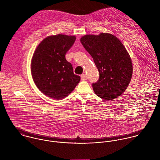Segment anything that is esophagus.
Listing matches in <instances>:
<instances>
[{"label":"esophagus","instance_id":"obj_1","mask_svg":"<svg viewBox=\"0 0 160 160\" xmlns=\"http://www.w3.org/2000/svg\"><path fill=\"white\" fill-rule=\"evenodd\" d=\"M81 79L82 81H86L87 80V76L85 74H83L81 76Z\"/></svg>","mask_w":160,"mask_h":160}]
</instances>
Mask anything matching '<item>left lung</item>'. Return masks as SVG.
<instances>
[{"mask_svg": "<svg viewBox=\"0 0 160 160\" xmlns=\"http://www.w3.org/2000/svg\"><path fill=\"white\" fill-rule=\"evenodd\" d=\"M80 41L99 71V79L92 84L95 94L106 100L120 96L128 88L133 71L126 47L114 35L107 32L87 34Z\"/></svg>", "mask_w": 160, "mask_h": 160, "instance_id": "left-lung-1", "label": "left lung"}]
</instances>
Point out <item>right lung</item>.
I'll return each instance as SVG.
<instances>
[{
  "label": "right lung",
  "mask_w": 160,
  "mask_h": 160,
  "mask_svg": "<svg viewBox=\"0 0 160 160\" xmlns=\"http://www.w3.org/2000/svg\"><path fill=\"white\" fill-rule=\"evenodd\" d=\"M76 41L75 36L57 34L43 39L31 62L32 79L40 91L53 99L67 97L80 81L65 55Z\"/></svg>",
  "instance_id": "right-lung-1"
}]
</instances>
